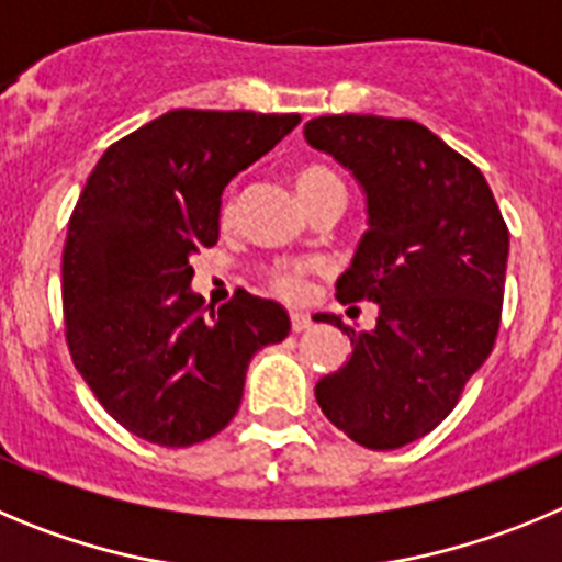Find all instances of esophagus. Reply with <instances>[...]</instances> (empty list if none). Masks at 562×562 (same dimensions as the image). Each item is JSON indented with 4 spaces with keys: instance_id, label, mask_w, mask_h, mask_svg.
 Returning <instances> with one entry per match:
<instances>
[{
    "instance_id": "34e87169",
    "label": "esophagus",
    "mask_w": 562,
    "mask_h": 562,
    "mask_svg": "<svg viewBox=\"0 0 562 562\" xmlns=\"http://www.w3.org/2000/svg\"><path fill=\"white\" fill-rule=\"evenodd\" d=\"M308 323H312V321H308V315H303V312H292V315H290V326H292V331H295V334L306 331Z\"/></svg>"
}]
</instances>
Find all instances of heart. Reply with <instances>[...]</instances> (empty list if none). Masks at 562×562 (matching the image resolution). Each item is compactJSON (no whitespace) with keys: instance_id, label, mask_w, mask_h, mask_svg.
<instances>
[{"instance_id":"heart-1","label":"heart","mask_w":562,"mask_h":562,"mask_svg":"<svg viewBox=\"0 0 562 562\" xmlns=\"http://www.w3.org/2000/svg\"><path fill=\"white\" fill-rule=\"evenodd\" d=\"M292 187H295L297 200L303 203V209H308L315 200L326 198V194H345L339 175L334 172L331 167L317 161L297 167L295 175H292ZM234 198H225L223 209H220L223 223H231V220H234ZM306 267H278V270H272L270 276H267V284H270V290L278 292L281 297H297L303 292V286H306Z\"/></svg>"}]
</instances>
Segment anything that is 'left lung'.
I'll use <instances>...</instances> for the list:
<instances>
[{
  "label": "left lung",
  "mask_w": 562,
  "mask_h": 562,
  "mask_svg": "<svg viewBox=\"0 0 562 562\" xmlns=\"http://www.w3.org/2000/svg\"><path fill=\"white\" fill-rule=\"evenodd\" d=\"M306 142L351 169L370 228L337 281V301L379 306L342 368L315 395L337 429L373 451L401 449L449 418L491 357L502 323L509 231L485 175L412 120L334 113L306 122Z\"/></svg>",
  "instance_id": "left-lung-1"
}]
</instances>
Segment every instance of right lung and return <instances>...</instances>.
Returning <instances> with one entry per match:
<instances>
[{
  "label": "right lung",
  "mask_w": 562,
  "mask_h": 562,
  "mask_svg": "<svg viewBox=\"0 0 562 562\" xmlns=\"http://www.w3.org/2000/svg\"><path fill=\"white\" fill-rule=\"evenodd\" d=\"M297 122L180 108L113 142L91 169L60 261L66 345L131 435L183 449L223 431L254 353L290 334L284 308L245 290L203 306L189 259L217 245L228 180Z\"/></svg>",
  "instance_id": "right-lung-1"
}]
</instances>
